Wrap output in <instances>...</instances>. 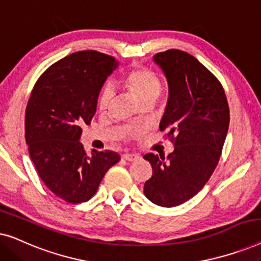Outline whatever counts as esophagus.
I'll return each mask as SVG.
<instances>
[{
    "label": "esophagus",
    "mask_w": 261,
    "mask_h": 261,
    "mask_svg": "<svg viewBox=\"0 0 261 261\" xmlns=\"http://www.w3.org/2000/svg\"><path fill=\"white\" fill-rule=\"evenodd\" d=\"M122 159L127 160V162H134V160L139 159V155L132 154V153H126V154L122 155Z\"/></svg>",
    "instance_id": "esophagus-1"
}]
</instances>
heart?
Returning a JSON list of instances; mask_svg holds the SVG:
<instances>
[{"instance_id": "1", "label": "heart", "mask_w": 261, "mask_h": 261, "mask_svg": "<svg viewBox=\"0 0 261 261\" xmlns=\"http://www.w3.org/2000/svg\"><path fill=\"white\" fill-rule=\"evenodd\" d=\"M123 83L126 87L135 94V96L140 99L141 102L147 101V99H155L162 92L163 85L160 78L153 72L152 70L146 69L141 66H134L123 74ZM114 92L112 88L105 87L102 89L101 94L98 97V109L101 112L108 109L112 102Z\"/></svg>"}]
</instances>
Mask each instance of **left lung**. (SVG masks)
I'll return each instance as SVG.
<instances>
[{"mask_svg":"<svg viewBox=\"0 0 261 261\" xmlns=\"http://www.w3.org/2000/svg\"><path fill=\"white\" fill-rule=\"evenodd\" d=\"M166 76L169 101L160 121L174 151L144 155L152 177L144 194L156 205L171 208L194 197L219 163L229 126V107L219 80L195 57L167 49L153 57Z\"/></svg>","mask_w":261,"mask_h":261,"instance_id":"8db88e82","label":"left lung"}]
</instances>
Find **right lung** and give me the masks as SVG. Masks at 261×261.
I'll return each mask as SVG.
<instances>
[{
  "instance_id": "right-lung-1",
  "label": "right lung",
  "mask_w": 261,
  "mask_h": 261,
  "mask_svg": "<svg viewBox=\"0 0 261 261\" xmlns=\"http://www.w3.org/2000/svg\"><path fill=\"white\" fill-rule=\"evenodd\" d=\"M117 65L114 57L97 51L72 53L39 77L27 103L24 137L32 162L49 191L72 204L89 201L120 160L113 151L94 149L88 155L80 141Z\"/></svg>"
}]
</instances>
